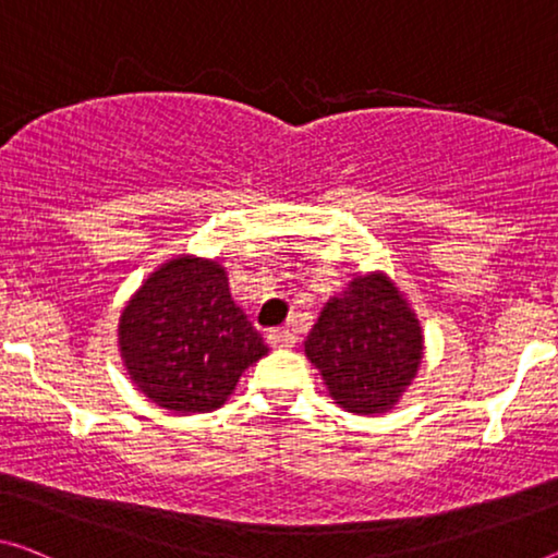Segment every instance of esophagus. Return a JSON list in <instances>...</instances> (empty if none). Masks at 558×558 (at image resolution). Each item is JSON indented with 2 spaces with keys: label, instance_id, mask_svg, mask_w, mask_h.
I'll list each match as a JSON object with an SVG mask.
<instances>
[{
  "label": "esophagus",
  "instance_id": "1",
  "mask_svg": "<svg viewBox=\"0 0 558 558\" xmlns=\"http://www.w3.org/2000/svg\"><path fill=\"white\" fill-rule=\"evenodd\" d=\"M268 343L272 348H293L298 343V338H295V332L288 328H272L268 332Z\"/></svg>",
  "mask_w": 558,
  "mask_h": 558
}]
</instances>
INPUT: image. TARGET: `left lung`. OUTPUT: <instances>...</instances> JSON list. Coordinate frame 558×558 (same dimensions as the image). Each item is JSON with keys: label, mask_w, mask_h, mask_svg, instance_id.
I'll return each instance as SVG.
<instances>
[{"label": "left lung", "mask_w": 558, "mask_h": 558, "mask_svg": "<svg viewBox=\"0 0 558 558\" xmlns=\"http://www.w3.org/2000/svg\"><path fill=\"white\" fill-rule=\"evenodd\" d=\"M305 353L351 413H384L411 386L421 365V326L386 276L355 278L323 307L307 332Z\"/></svg>", "instance_id": "8db88e82"}]
</instances>
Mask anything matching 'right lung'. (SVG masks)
<instances>
[{"mask_svg":"<svg viewBox=\"0 0 558 558\" xmlns=\"http://www.w3.org/2000/svg\"><path fill=\"white\" fill-rule=\"evenodd\" d=\"M120 351L149 401L207 413L268 345L230 298L226 268L185 255L155 270L124 307Z\"/></svg>","mask_w":558,"mask_h":558,"instance_id":"obj_1","label":"right lung"}]
</instances>
